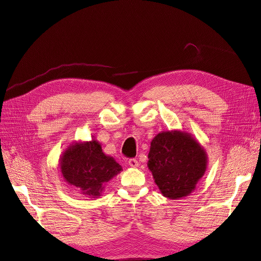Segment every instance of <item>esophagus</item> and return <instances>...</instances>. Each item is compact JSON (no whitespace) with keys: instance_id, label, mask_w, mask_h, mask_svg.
Returning a JSON list of instances; mask_svg holds the SVG:
<instances>
[{"instance_id":"34e87169","label":"esophagus","mask_w":261,"mask_h":261,"mask_svg":"<svg viewBox=\"0 0 261 261\" xmlns=\"http://www.w3.org/2000/svg\"><path fill=\"white\" fill-rule=\"evenodd\" d=\"M128 165H129L130 167H134V168L138 167V166H139V162H138V160H137V159H135V158H132V159H129V160H128Z\"/></svg>"}]
</instances>
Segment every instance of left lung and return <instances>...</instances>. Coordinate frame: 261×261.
<instances>
[{
	"mask_svg": "<svg viewBox=\"0 0 261 261\" xmlns=\"http://www.w3.org/2000/svg\"><path fill=\"white\" fill-rule=\"evenodd\" d=\"M148 168L162 194L176 199L195 189L207 168L205 150L188 134L164 132L150 143Z\"/></svg>",
	"mask_w": 261,
	"mask_h": 261,
	"instance_id": "1",
	"label": "left lung"
}]
</instances>
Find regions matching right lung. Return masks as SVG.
I'll use <instances>...</instances> for the list:
<instances>
[{
  "label": "right lung",
  "mask_w": 261,
  "mask_h": 261,
  "mask_svg": "<svg viewBox=\"0 0 261 261\" xmlns=\"http://www.w3.org/2000/svg\"><path fill=\"white\" fill-rule=\"evenodd\" d=\"M61 168L66 181L90 197L99 196L103 185L121 171V166L106 155L95 140L69 147L62 156Z\"/></svg>",
  "instance_id": "obj_1"
}]
</instances>
